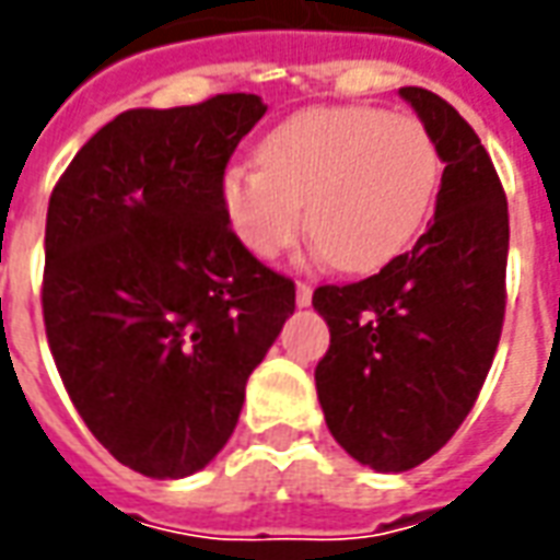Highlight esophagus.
<instances>
[{
    "instance_id": "34e87169",
    "label": "esophagus",
    "mask_w": 560,
    "mask_h": 560,
    "mask_svg": "<svg viewBox=\"0 0 560 560\" xmlns=\"http://www.w3.org/2000/svg\"><path fill=\"white\" fill-rule=\"evenodd\" d=\"M296 305H300V308L312 305V288H308L305 281H300V284H296Z\"/></svg>"
}]
</instances>
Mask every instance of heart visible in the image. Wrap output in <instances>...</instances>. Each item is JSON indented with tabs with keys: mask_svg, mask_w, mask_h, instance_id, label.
I'll return each mask as SVG.
<instances>
[{
	"mask_svg": "<svg viewBox=\"0 0 560 560\" xmlns=\"http://www.w3.org/2000/svg\"><path fill=\"white\" fill-rule=\"evenodd\" d=\"M441 155L420 119L372 107H312L260 143V164H231L221 209L236 240L276 257L303 231L345 272H372L420 233Z\"/></svg>",
	"mask_w": 560,
	"mask_h": 560,
	"instance_id": "heart-1",
	"label": "heart"
}]
</instances>
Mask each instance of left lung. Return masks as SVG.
I'll use <instances>...</instances> for the list:
<instances>
[{"label": "left lung", "mask_w": 560, "mask_h": 560, "mask_svg": "<svg viewBox=\"0 0 560 560\" xmlns=\"http://www.w3.org/2000/svg\"><path fill=\"white\" fill-rule=\"evenodd\" d=\"M399 95L444 161L434 221L381 272L312 296L329 327L315 369L329 432L381 474L434 456L474 408L501 339L510 248L504 188L474 128L434 92Z\"/></svg>", "instance_id": "left-lung-1"}]
</instances>
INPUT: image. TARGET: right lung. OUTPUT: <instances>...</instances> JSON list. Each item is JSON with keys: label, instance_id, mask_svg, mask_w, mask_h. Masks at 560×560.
I'll return each mask as SVG.
<instances>
[{"label": "right lung", "instance_id": "add662e5", "mask_svg": "<svg viewBox=\"0 0 560 560\" xmlns=\"http://www.w3.org/2000/svg\"><path fill=\"white\" fill-rule=\"evenodd\" d=\"M264 114L245 92L126 110L50 195L42 305L56 369L90 432L152 480L219 456L293 315V281L221 209L224 167Z\"/></svg>", "mask_w": 560, "mask_h": 560}]
</instances>
